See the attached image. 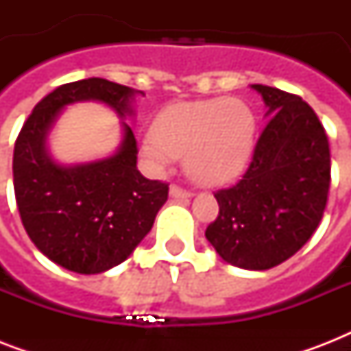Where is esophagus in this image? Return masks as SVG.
Returning <instances> with one entry per match:
<instances>
[{
  "instance_id": "1",
  "label": "esophagus",
  "mask_w": 351,
  "mask_h": 351,
  "mask_svg": "<svg viewBox=\"0 0 351 351\" xmlns=\"http://www.w3.org/2000/svg\"><path fill=\"white\" fill-rule=\"evenodd\" d=\"M169 195L171 198H176V200H182V198H191V193L186 191V189H182V187L178 186H171Z\"/></svg>"
}]
</instances>
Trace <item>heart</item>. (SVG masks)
<instances>
[{"label": "heart", "mask_w": 351, "mask_h": 351, "mask_svg": "<svg viewBox=\"0 0 351 351\" xmlns=\"http://www.w3.org/2000/svg\"><path fill=\"white\" fill-rule=\"evenodd\" d=\"M255 112L240 98L175 101L156 114L140 140V153L158 173L184 156L187 175L220 186L247 167L255 147Z\"/></svg>", "instance_id": "heart-1"}]
</instances>
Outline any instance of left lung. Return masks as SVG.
I'll return each instance as SVG.
<instances>
[{"label":"left lung","mask_w":351,"mask_h":351,"mask_svg":"<svg viewBox=\"0 0 351 351\" xmlns=\"http://www.w3.org/2000/svg\"><path fill=\"white\" fill-rule=\"evenodd\" d=\"M267 125L239 184L215 193L206 239L231 266L264 271L293 256L321 224L330 189L324 127L302 98L255 84Z\"/></svg>","instance_id":"8db88e82"}]
</instances>
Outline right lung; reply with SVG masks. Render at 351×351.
Returning <instances> with one entry per match:
<instances>
[{
    "instance_id": "add662e5",
    "label": "right lung",
    "mask_w": 351,
    "mask_h": 351,
    "mask_svg": "<svg viewBox=\"0 0 351 351\" xmlns=\"http://www.w3.org/2000/svg\"><path fill=\"white\" fill-rule=\"evenodd\" d=\"M143 96L104 78L65 84L47 95L21 127L14 145V193L23 228L58 266L96 275L131 256L167 200V184L136 167V140L127 118ZM98 101L122 120V142L104 159L63 165L51 156L48 134L62 109Z\"/></svg>"
}]
</instances>
